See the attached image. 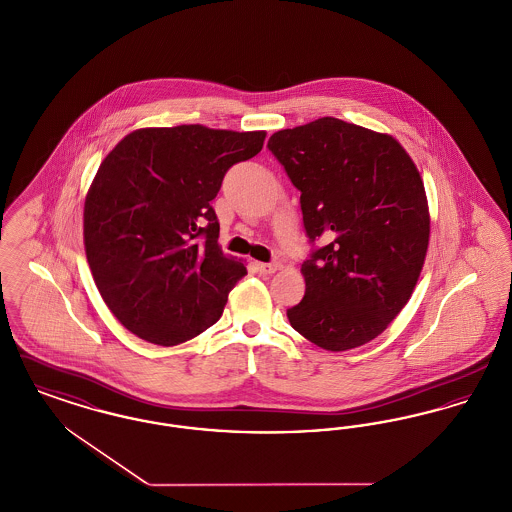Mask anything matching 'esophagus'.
<instances>
[{
  "label": "esophagus",
  "instance_id": "esophagus-1",
  "mask_svg": "<svg viewBox=\"0 0 512 512\" xmlns=\"http://www.w3.org/2000/svg\"><path fill=\"white\" fill-rule=\"evenodd\" d=\"M255 268L259 274H274L278 270L276 263H255Z\"/></svg>",
  "mask_w": 512,
  "mask_h": 512
}]
</instances>
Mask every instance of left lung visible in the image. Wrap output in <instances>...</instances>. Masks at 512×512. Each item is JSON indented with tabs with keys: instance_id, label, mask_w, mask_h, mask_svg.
<instances>
[{
	"instance_id": "8db88e82",
	"label": "left lung",
	"mask_w": 512,
	"mask_h": 512,
	"mask_svg": "<svg viewBox=\"0 0 512 512\" xmlns=\"http://www.w3.org/2000/svg\"><path fill=\"white\" fill-rule=\"evenodd\" d=\"M268 149L301 192L303 224L322 247L301 265L293 330L326 351L380 336L414 292L430 242L422 176L390 134L322 117L278 130Z\"/></svg>"
}]
</instances>
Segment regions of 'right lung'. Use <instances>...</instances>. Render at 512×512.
<instances>
[{"label": "right lung", "mask_w": 512, "mask_h": 512, "mask_svg": "<svg viewBox=\"0 0 512 512\" xmlns=\"http://www.w3.org/2000/svg\"><path fill=\"white\" fill-rule=\"evenodd\" d=\"M265 138V130L151 126L126 134L101 161L84 201V249L126 330L171 347L219 320L247 270L222 253L211 201L226 171L255 157Z\"/></svg>", "instance_id": "right-lung-1"}]
</instances>
